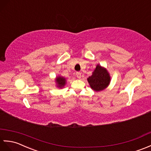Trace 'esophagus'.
I'll return each instance as SVG.
<instances>
[{"label":"esophagus","instance_id":"1","mask_svg":"<svg viewBox=\"0 0 151 151\" xmlns=\"http://www.w3.org/2000/svg\"><path fill=\"white\" fill-rule=\"evenodd\" d=\"M76 76L78 79H81V73L80 72H76Z\"/></svg>","mask_w":151,"mask_h":151}]
</instances>
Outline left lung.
<instances>
[{
	"instance_id": "left-lung-1",
	"label": "left lung",
	"mask_w": 151,
	"mask_h": 151,
	"mask_svg": "<svg viewBox=\"0 0 151 151\" xmlns=\"http://www.w3.org/2000/svg\"><path fill=\"white\" fill-rule=\"evenodd\" d=\"M91 88L95 91H101L105 89L110 82V77L108 71L99 65L93 72L92 75L87 79Z\"/></svg>"
}]
</instances>
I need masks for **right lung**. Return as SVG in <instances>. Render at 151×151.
I'll list each match as a JSON object with an SVG mask.
<instances>
[{
  "label": "right lung",
  "mask_w": 151,
  "mask_h": 151,
  "mask_svg": "<svg viewBox=\"0 0 151 151\" xmlns=\"http://www.w3.org/2000/svg\"><path fill=\"white\" fill-rule=\"evenodd\" d=\"M55 82L57 83V85H58L57 86L61 88L66 84V79L65 78H63V77L58 76L57 77V78L55 79Z\"/></svg>",
  "instance_id": "add662e5"
}]
</instances>
